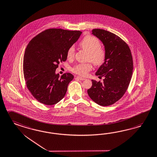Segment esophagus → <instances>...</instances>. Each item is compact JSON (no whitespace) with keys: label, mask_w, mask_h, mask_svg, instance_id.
<instances>
[{"label":"esophagus","mask_w":157,"mask_h":157,"mask_svg":"<svg viewBox=\"0 0 157 157\" xmlns=\"http://www.w3.org/2000/svg\"><path fill=\"white\" fill-rule=\"evenodd\" d=\"M76 78L80 80H84L85 79L84 78H82V77H77Z\"/></svg>","instance_id":"1"}]
</instances>
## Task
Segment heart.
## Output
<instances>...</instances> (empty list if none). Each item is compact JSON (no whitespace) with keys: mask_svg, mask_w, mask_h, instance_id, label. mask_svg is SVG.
I'll use <instances>...</instances> for the list:
<instances>
[{"mask_svg":"<svg viewBox=\"0 0 157 157\" xmlns=\"http://www.w3.org/2000/svg\"><path fill=\"white\" fill-rule=\"evenodd\" d=\"M81 48L89 53L88 61H90L96 66H101L106 62L107 59V52L104 47L101 46L99 39L96 37L92 35L85 36L80 43ZM75 54V49L74 46L69 48L67 56L69 59H72ZM91 63L85 64H78L72 69V71L75 74L81 76H86L89 72L92 69Z\"/></svg>","mask_w":157,"mask_h":157,"instance_id":"1","label":"heart"}]
</instances>
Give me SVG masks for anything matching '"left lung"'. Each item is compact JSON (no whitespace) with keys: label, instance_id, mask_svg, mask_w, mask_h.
Instances as JSON below:
<instances>
[{"label":"left lung","instance_id":"8db88e82","mask_svg":"<svg viewBox=\"0 0 157 157\" xmlns=\"http://www.w3.org/2000/svg\"><path fill=\"white\" fill-rule=\"evenodd\" d=\"M92 34L105 46L107 59L96 73L103 82L92 80L89 96L97 104L107 106L121 99L128 88L132 76L133 57L129 47L121 37L102 29H93Z\"/></svg>","mask_w":157,"mask_h":157}]
</instances>
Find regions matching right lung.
Listing matches in <instances>:
<instances>
[{
  "mask_svg": "<svg viewBox=\"0 0 157 157\" xmlns=\"http://www.w3.org/2000/svg\"><path fill=\"white\" fill-rule=\"evenodd\" d=\"M81 34L80 31L50 28L28 43L23 58L24 80L29 91L39 102L52 105L64 98L74 76L67 73L60 78L55 71L60 63L66 61L68 49Z\"/></svg>",
  "mask_w": 157,
  "mask_h": 157,
  "instance_id": "obj_1",
  "label": "right lung"
}]
</instances>
